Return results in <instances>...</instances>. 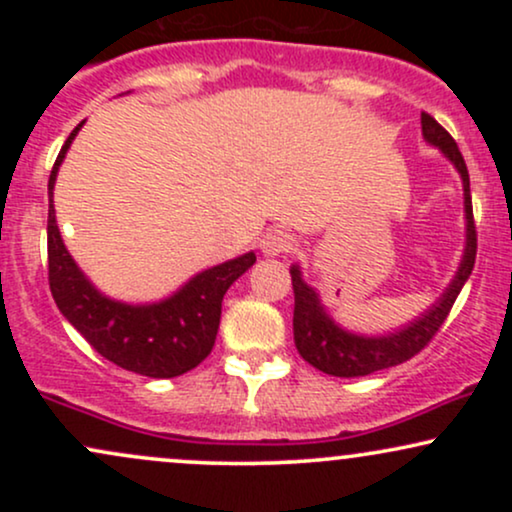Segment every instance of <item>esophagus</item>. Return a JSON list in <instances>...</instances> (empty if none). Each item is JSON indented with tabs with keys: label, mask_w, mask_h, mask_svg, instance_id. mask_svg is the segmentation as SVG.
I'll use <instances>...</instances> for the list:
<instances>
[{
	"label": "esophagus",
	"mask_w": 512,
	"mask_h": 512,
	"mask_svg": "<svg viewBox=\"0 0 512 512\" xmlns=\"http://www.w3.org/2000/svg\"><path fill=\"white\" fill-rule=\"evenodd\" d=\"M293 245H296L293 236H289L286 231H276V228L274 231H267L260 238V250L267 257H276V255H284V252H291Z\"/></svg>",
	"instance_id": "1"
}]
</instances>
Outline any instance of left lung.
Listing matches in <instances>:
<instances>
[{"label":"left lung","mask_w":512,"mask_h":512,"mask_svg":"<svg viewBox=\"0 0 512 512\" xmlns=\"http://www.w3.org/2000/svg\"><path fill=\"white\" fill-rule=\"evenodd\" d=\"M421 134L460 173L464 192V250L460 267L450 279L448 289L440 293L438 301L428 305L424 313L414 317L407 325L385 334H358L344 330L327 313L320 293L303 279L301 267L291 264L293 298H296V305H293V342H296L298 354L322 373L337 375V378H358V375H370L375 370L392 368L409 361L411 356L419 354L431 342V337L445 322L452 303L460 296L462 286L467 284L469 274H472L474 257H477V231H474L467 166H464V158L457 149L455 139L428 113H421Z\"/></svg>","instance_id":"left-lung-1"}]
</instances>
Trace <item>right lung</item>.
Listing matches in <instances>:
<instances>
[{
	"mask_svg": "<svg viewBox=\"0 0 512 512\" xmlns=\"http://www.w3.org/2000/svg\"><path fill=\"white\" fill-rule=\"evenodd\" d=\"M86 122V120H84ZM84 122L64 142L48 182V264L50 291L60 313L98 354L115 366L146 375L175 378L211 354L221 322V301L233 281L255 264V252L216 264L187 279L178 291L154 303H125L105 296L81 272L57 226L55 182L69 146Z\"/></svg>",
	"mask_w": 512,
	"mask_h": 512,
	"instance_id": "right-lung-1",
	"label": "right lung"
}]
</instances>
